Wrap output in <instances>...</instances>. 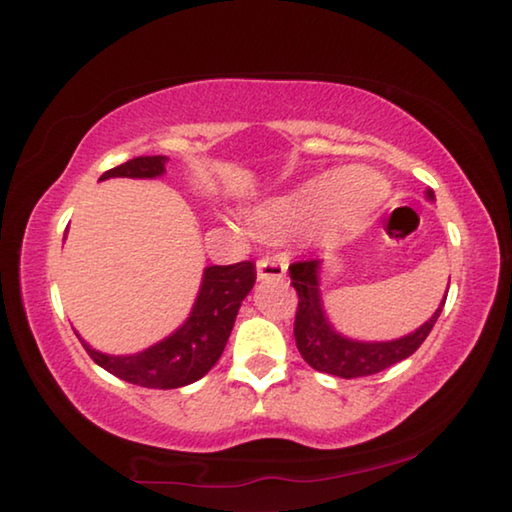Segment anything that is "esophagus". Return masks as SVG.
Wrapping results in <instances>:
<instances>
[{
  "label": "esophagus",
  "instance_id": "1",
  "mask_svg": "<svg viewBox=\"0 0 512 512\" xmlns=\"http://www.w3.org/2000/svg\"><path fill=\"white\" fill-rule=\"evenodd\" d=\"M287 275V262L280 257H264L257 262V280H282Z\"/></svg>",
  "mask_w": 512,
  "mask_h": 512
}]
</instances>
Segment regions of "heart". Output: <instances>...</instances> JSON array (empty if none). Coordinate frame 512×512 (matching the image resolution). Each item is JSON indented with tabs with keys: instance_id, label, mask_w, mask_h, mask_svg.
<instances>
[{
	"instance_id": "obj_1",
	"label": "heart",
	"mask_w": 512,
	"mask_h": 512,
	"mask_svg": "<svg viewBox=\"0 0 512 512\" xmlns=\"http://www.w3.org/2000/svg\"><path fill=\"white\" fill-rule=\"evenodd\" d=\"M389 196L383 177L360 166L316 175L285 196L266 200L250 212L259 232L271 237L323 225L332 237L362 230Z\"/></svg>"
}]
</instances>
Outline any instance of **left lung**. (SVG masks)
Returning <instances> with one entry per match:
<instances>
[{"label":"left lung","instance_id":"1","mask_svg":"<svg viewBox=\"0 0 512 512\" xmlns=\"http://www.w3.org/2000/svg\"><path fill=\"white\" fill-rule=\"evenodd\" d=\"M426 198L433 202L435 193L426 189ZM321 273L323 259H303V262L289 266L291 285L298 291L294 337L300 355H303V360L312 369L339 378L371 376V373H378L396 362L410 358L424 344L435 321L440 319L446 291H449V287H446L442 303L437 305L431 319L421 323L415 332L387 339V342H364V339H353L339 332L335 323L330 321L326 307H323Z\"/></svg>","mask_w":512,"mask_h":512}]
</instances>
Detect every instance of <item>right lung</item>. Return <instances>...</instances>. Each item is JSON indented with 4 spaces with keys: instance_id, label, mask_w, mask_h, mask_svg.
Wrapping results in <instances>:
<instances>
[{
    "instance_id": "obj_1",
    "label": "right lung",
    "mask_w": 512,
    "mask_h": 512,
    "mask_svg": "<svg viewBox=\"0 0 512 512\" xmlns=\"http://www.w3.org/2000/svg\"><path fill=\"white\" fill-rule=\"evenodd\" d=\"M168 157H134L127 164L102 173L100 182L111 177L129 180H157L166 175ZM66 239V237H63ZM255 287V264L239 262L232 266H205L200 289L193 300L191 312L182 326L168 337L143 348L139 353L111 355L102 353L86 342L75 330L79 342L95 364L113 376L152 389H175L200 380L223 355L234 319H237L243 298Z\"/></svg>"
}]
</instances>
